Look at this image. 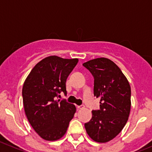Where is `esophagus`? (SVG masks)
Returning <instances> with one entry per match:
<instances>
[{"mask_svg": "<svg viewBox=\"0 0 152 152\" xmlns=\"http://www.w3.org/2000/svg\"><path fill=\"white\" fill-rule=\"evenodd\" d=\"M77 107H78V109H83V108H85V106L83 104V105H80V106H78Z\"/></svg>", "mask_w": 152, "mask_h": 152, "instance_id": "1", "label": "esophagus"}]
</instances>
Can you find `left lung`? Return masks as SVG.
<instances>
[{
	"mask_svg": "<svg viewBox=\"0 0 152 152\" xmlns=\"http://www.w3.org/2000/svg\"><path fill=\"white\" fill-rule=\"evenodd\" d=\"M94 76V95L100 98V110L92 111L85 124L89 137L97 142H106L122 130L130 111L131 89L127 78L111 60L99 58L83 64Z\"/></svg>",
	"mask_w": 152,
	"mask_h": 152,
	"instance_id": "1",
	"label": "left lung"
}]
</instances>
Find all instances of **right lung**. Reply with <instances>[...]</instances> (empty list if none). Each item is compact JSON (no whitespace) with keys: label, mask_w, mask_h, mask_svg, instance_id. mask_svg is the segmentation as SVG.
<instances>
[{"label":"right lung","mask_w":152,"mask_h":152,"mask_svg":"<svg viewBox=\"0 0 152 152\" xmlns=\"http://www.w3.org/2000/svg\"><path fill=\"white\" fill-rule=\"evenodd\" d=\"M78 61L77 58L47 57L35 65L24 83L25 114L34 130L43 140L55 141L61 138L74 116V105L57 99L61 92L66 94V79Z\"/></svg>","instance_id":"obj_1"}]
</instances>
